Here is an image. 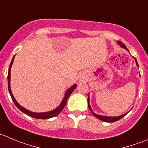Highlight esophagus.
Returning <instances> with one entry per match:
<instances>
[{
	"label": "esophagus",
	"mask_w": 148,
	"mask_h": 148,
	"mask_svg": "<svg viewBox=\"0 0 148 148\" xmlns=\"http://www.w3.org/2000/svg\"><path fill=\"white\" fill-rule=\"evenodd\" d=\"M86 79V76L85 74H82L79 77V82H84Z\"/></svg>",
	"instance_id": "esophagus-1"
}]
</instances>
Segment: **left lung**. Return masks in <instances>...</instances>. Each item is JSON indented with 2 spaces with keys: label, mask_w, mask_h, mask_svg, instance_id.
Masks as SVG:
<instances>
[{
  "label": "left lung",
  "mask_w": 148,
  "mask_h": 148,
  "mask_svg": "<svg viewBox=\"0 0 148 148\" xmlns=\"http://www.w3.org/2000/svg\"><path fill=\"white\" fill-rule=\"evenodd\" d=\"M117 44L120 45L121 47L122 48H124V49H125V50H127V51H129V50H128L127 49V47L125 46V45L124 44H122L121 41H117ZM134 59H135V62H136V65L138 66H138V62H137L136 59H135V57H133ZM89 95H88V107H89V110H90V111L92 112V114H94V115L95 116V117H97V118H98L99 120H102V121H104V122H116V121H118L120 120V119H122V117H124V116H125L127 114V113H125V114H122V115L120 116H117V117H109V116H103V115H100V114H95V113H94V112L92 111V108H91L90 107V104H89Z\"/></svg>",
  "instance_id": "1"
}]
</instances>
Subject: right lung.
Here are the masks:
<instances>
[{
    "instance_id": "add662e5",
    "label": "right lung",
    "mask_w": 148,
    "mask_h": 148,
    "mask_svg": "<svg viewBox=\"0 0 148 148\" xmlns=\"http://www.w3.org/2000/svg\"><path fill=\"white\" fill-rule=\"evenodd\" d=\"M15 56H16V55H15ZM15 56H13V59H12V61H11V62H10V64L9 66V69H8V91H9V93H10V97H11V98H12V100L13 101V102H14V104H16V107H17L18 108L21 110V111L25 113L26 114L30 116V117H34V118H36V119L45 120V119L51 118V117H55V116L58 115V114H59V113L62 111V110H63V109L64 108L66 104L67 99H68L70 95L72 93L73 91L76 89V87H77V85L76 84H74V85H72L71 87L69 88V89L66 91L65 95H64V98H63V99H62L61 104H59V107H57L56 109H54V110H51V111L46 112H34L29 111V110H26V108L23 107L21 105H20V104L18 103L17 101H16V99L14 98V97H13V94H12V92H11V89H10V69H11L12 64H13V60H14Z\"/></svg>"
}]
</instances>
